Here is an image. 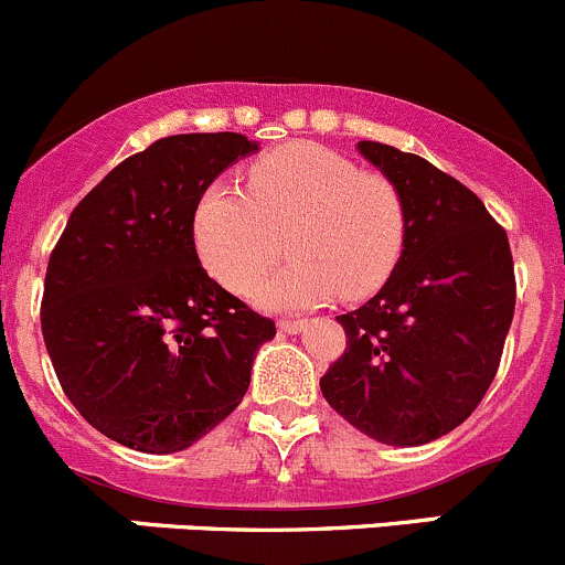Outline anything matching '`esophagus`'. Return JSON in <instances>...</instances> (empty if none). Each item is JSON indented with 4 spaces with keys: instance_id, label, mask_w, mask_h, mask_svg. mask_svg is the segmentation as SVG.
I'll return each instance as SVG.
<instances>
[{
    "instance_id": "obj_1",
    "label": "esophagus",
    "mask_w": 565,
    "mask_h": 565,
    "mask_svg": "<svg viewBox=\"0 0 565 565\" xmlns=\"http://www.w3.org/2000/svg\"><path fill=\"white\" fill-rule=\"evenodd\" d=\"M277 326H280V331H285V334H299V331H305L307 321H288V318H285V321Z\"/></svg>"
}]
</instances>
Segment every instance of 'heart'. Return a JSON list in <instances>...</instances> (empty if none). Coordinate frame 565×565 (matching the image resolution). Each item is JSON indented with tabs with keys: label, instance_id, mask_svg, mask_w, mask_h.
<instances>
[{
	"label": "heart",
	"instance_id": "1",
	"mask_svg": "<svg viewBox=\"0 0 565 565\" xmlns=\"http://www.w3.org/2000/svg\"><path fill=\"white\" fill-rule=\"evenodd\" d=\"M290 260L255 288L266 310H310L331 296L364 299L397 269L408 203L392 179L364 173L334 149L288 143L247 171V190L217 179L193 212V242L209 275L247 294L282 247Z\"/></svg>",
	"mask_w": 565,
	"mask_h": 565
}]
</instances>
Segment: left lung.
Listing matches in <instances>:
<instances>
[{"label": "left lung", "instance_id": "obj_1", "mask_svg": "<svg viewBox=\"0 0 565 565\" xmlns=\"http://www.w3.org/2000/svg\"><path fill=\"white\" fill-rule=\"evenodd\" d=\"M356 149L405 195L408 242L367 305L337 318L348 348L321 392L372 440L422 446L490 388L514 318V260L505 231L455 177L386 143Z\"/></svg>", "mask_w": 565, "mask_h": 565}]
</instances>
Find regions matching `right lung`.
Segmentation results:
<instances>
[{
    "label": "right lung",
    "mask_w": 565,
    "mask_h": 565,
    "mask_svg": "<svg viewBox=\"0 0 565 565\" xmlns=\"http://www.w3.org/2000/svg\"><path fill=\"white\" fill-rule=\"evenodd\" d=\"M258 141L184 132L114 168L67 220L45 271L43 340L70 403L127 449L173 455L247 394L275 321L206 275L193 212Z\"/></svg>",
    "instance_id": "right-lung-1"
}]
</instances>
